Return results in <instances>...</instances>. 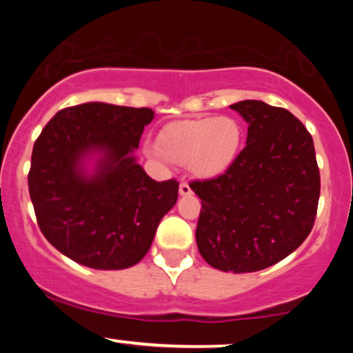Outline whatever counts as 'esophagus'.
Returning a JSON list of instances; mask_svg holds the SVG:
<instances>
[{"label": "esophagus", "mask_w": 353, "mask_h": 353, "mask_svg": "<svg viewBox=\"0 0 353 353\" xmlns=\"http://www.w3.org/2000/svg\"><path fill=\"white\" fill-rule=\"evenodd\" d=\"M190 192H192V190H190V185L188 184V182H181V184H179V194H181V196H189Z\"/></svg>", "instance_id": "1"}]
</instances>
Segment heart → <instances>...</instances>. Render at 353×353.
I'll return each instance as SVG.
<instances>
[{"label":"heart","mask_w":353,"mask_h":353,"mask_svg":"<svg viewBox=\"0 0 353 353\" xmlns=\"http://www.w3.org/2000/svg\"><path fill=\"white\" fill-rule=\"evenodd\" d=\"M242 128L230 116H205L168 124L157 136L151 154L188 165L197 177H216L236 161L242 145Z\"/></svg>","instance_id":"heart-1"}]
</instances>
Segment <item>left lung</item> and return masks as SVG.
Masks as SVG:
<instances>
[{
	"label": "left lung",
	"instance_id": "obj_1",
	"mask_svg": "<svg viewBox=\"0 0 353 353\" xmlns=\"http://www.w3.org/2000/svg\"><path fill=\"white\" fill-rule=\"evenodd\" d=\"M230 108L249 123L247 144L224 174L189 184L202 204L196 241L216 269L255 272L310 234L320 172L314 139L292 112L254 99Z\"/></svg>",
	"mask_w": 353,
	"mask_h": 353
}]
</instances>
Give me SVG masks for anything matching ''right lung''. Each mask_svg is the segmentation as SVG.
I'll return each instance as SVG.
<instances>
[{
  "label": "right lung",
  "instance_id": "right-lung-1",
  "mask_svg": "<svg viewBox=\"0 0 353 353\" xmlns=\"http://www.w3.org/2000/svg\"><path fill=\"white\" fill-rule=\"evenodd\" d=\"M149 108L86 103L61 109L36 139L28 174L43 236L81 265L128 269L148 254L164 214L177 201L179 182H156L136 163ZM103 152L86 178L80 159Z\"/></svg>",
  "mask_w": 353,
  "mask_h": 353
}]
</instances>
